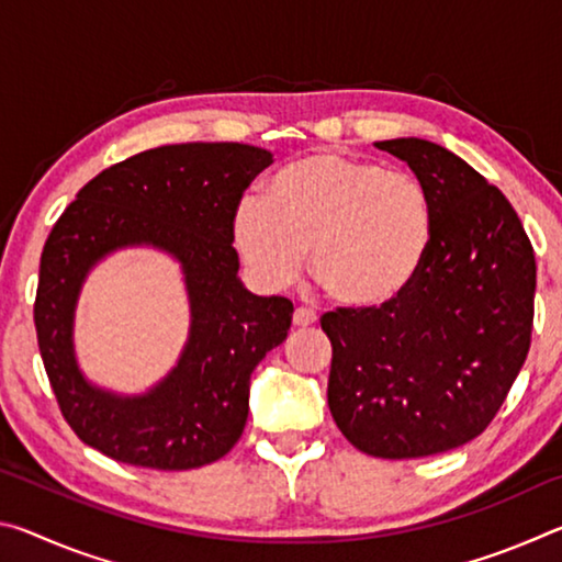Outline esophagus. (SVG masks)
<instances>
[{
  "label": "esophagus",
  "mask_w": 562,
  "mask_h": 562,
  "mask_svg": "<svg viewBox=\"0 0 562 562\" xmlns=\"http://www.w3.org/2000/svg\"><path fill=\"white\" fill-rule=\"evenodd\" d=\"M292 322H294V327H312V325H317V315L307 307H297L292 315Z\"/></svg>",
  "instance_id": "obj_1"
}]
</instances>
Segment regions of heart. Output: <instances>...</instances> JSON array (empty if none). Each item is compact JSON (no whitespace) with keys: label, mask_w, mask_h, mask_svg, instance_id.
<instances>
[{"label":"heart","mask_w":562,"mask_h":562,"mask_svg":"<svg viewBox=\"0 0 562 562\" xmlns=\"http://www.w3.org/2000/svg\"><path fill=\"white\" fill-rule=\"evenodd\" d=\"M434 235L416 178L337 150L292 160L265 201H243L235 243L262 282L288 284L310 252V274L347 310H379L416 280Z\"/></svg>","instance_id":"obj_1"}]
</instances>
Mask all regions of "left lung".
Wrapping results in <instances>:
<instances>
[{
  "label": "left lung",
  "mask_w": 562,
  "mask_h": 562,
  "mask_svg": "<svg viewBox=\"0 0 562 562\" xmlns=\"http://www.w3.org/2000/svg\"><path fill=\"white\" fill-rule=\"evenodd\" d=\"M414 170L434 235L416 280L379 310L327 312V402L351 446L422 459L493 422L528 357L536 255L496 186L439 144L376 140Z\"/></svg>",
  "instance_id": "obj_1"
}]
</instances>
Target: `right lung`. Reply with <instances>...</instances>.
<instances>
[{"label": "right lung", "instance_id": "obj_1", "mask_svg": "<svg viewBox=\"0 0 562 562\" xmlns=\"http://www.w3.org/2000/svg\"><path fill=\"white\" fill-rule=\"evenodd\" d=\"M272 154L247 144L144 150L89 180L46 237L34 325L66 422L83 443L121 463L188 471L243 436L250 376L288 339L292 302L258 297L237 278L233 221ZM154 246L184 272L191 327L177 367L144 395H116L82 376L72 349L75 302L111 251Z\"/></svg>", "mask_w": 562, "mask_h": 562}]
</instances>
